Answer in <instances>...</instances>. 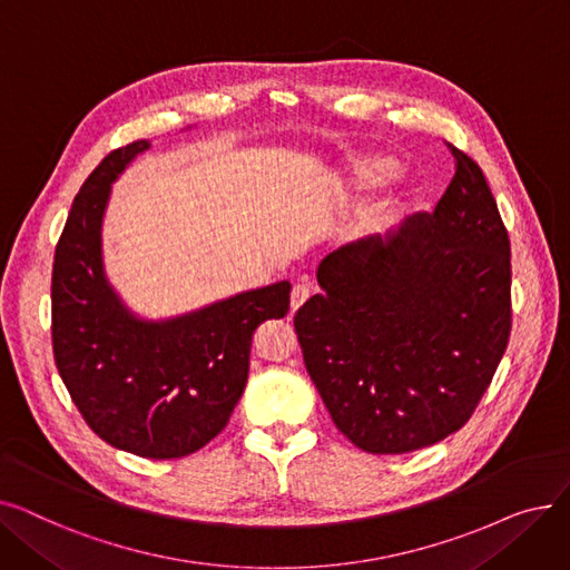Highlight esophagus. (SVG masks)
<instances>
[{
    "label": "esophagus",
    "instance_id": "esophagus-1",
    "mask_svg": "<svg viewBox=\"0 0 570 570\" xmlns=\"http://www.w3.org/2000/svg\"><path fill=\"white\" fill-rule=\"evenodd\" d=\"M309 295H312L309 284H295L293 291H291V309L293 312L301 309L309 301Z\"/></svg>",
    "mask_w": 570,
    "mask_h": 570
}]
</instances>
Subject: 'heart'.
Listing matches in <instances>:
<instances>
[{
	"instance_id": "obj_1",
	"label": "heart",
	"mask_w": 570,
	"mask_h": 570,
	"mask_svg": "<svg viewBox=\"0 0 570 570\" xmlns=\"http://www.w3.org/2000/svg\"><path fill=\"white\" fill-rule=\"evenodd\" d=\"M397 170V164L391 157H365L353 164V183L357 189L376 187L391 179Z\"/></svg>"
}]
</instances>
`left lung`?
<instances>
[{
    "mask_svg": "<svg viewBox=\"0 0 570 570\" xmlns=\"http://www.w3.org/2000/svg\"><path fill=\"white\" fill-rule=\"evenodd\" d=\"M448 147L455 175L434 213L327 254L323 293L293 318L333 423L374 455L464 428L511 337V239L481 166Z\"/></svg>",
    "mask_w": 570,
    "mask_h": 570,
    "instance_id": "left-lung-1",
    "label": "left lung"
}]
</instances>
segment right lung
I'll use <instances>...</instances> for the list:
<instances>
[{"label": "right lung", "instance_id": "obj_1", "mask_svg": "<svg viewBox=\"0 0 570 570\" xmlns=\"http://www.w3.org/2000/svg\"><path fill=\"white\" fill-rule=\"evenodd\" d=\"M147 147L134 140L112 149L73 198L52 263V353L89 430L138 458L175 460L228 425L256 327L288 314L291 284L161 323L129 314L104 277L101 219L110 183Z\"/></svg>", "mask_w": 570, "mask_h": 570}]
</instances>
